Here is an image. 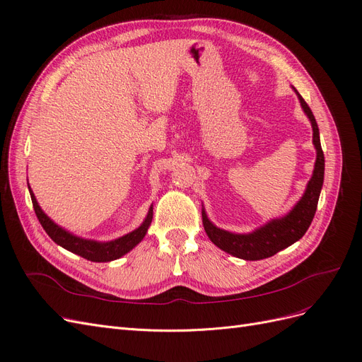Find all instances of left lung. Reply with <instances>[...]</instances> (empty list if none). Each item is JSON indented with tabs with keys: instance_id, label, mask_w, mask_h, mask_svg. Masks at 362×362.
<instances>
[{
	"instance_id": "1",
	"label": "left lung",
	"mask_w": 362,
	"mask_h": 362,
	"mask_svg": "<svg viewBox=\"0 0 362 362\" xmlns=\"http://www.w3.org/2000/svg\"><path fill=\"white\" fill-rule=\"evenodd\" d=\"M294 92L298 95L303 112L308 116L313 127V144L317 152L313 177L308 181V184H306L303 196L299 199V202L291 208V211L288 214L279 218H272L270 222L249 234H234L217 228L210 222V218L206 217V213L202 208V223L208 238H210L217 247H221L233 257L242 258L246 261H257L273 257L278 254L279 250L291 246L293 243L298 242L299 238H302L303 234L306 233V229L310 228L313 222L323 185L325 156L320 145L319 127H317L311 108L305 103V100L299 95L298 90L294 89Z\"/></svg>"
}]
</instances>
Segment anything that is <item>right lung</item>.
Returning a JSON list of instances; mask_svg holds the SVG:
<instances>
[{"label":"right lung","instance_id":"add662e5","mask_svg":"<svg viewBox=\"0 0 362 362\" xmlns=\"http://www.w3.org/2000/svg\"><path fill=\"white\" fill-rule=\"evenodd\" d=\"M30 190V196H31V202H33V208H35V213L39 218L40 225L45 229L47 234L52 238V242H56L57 245H60L62 247H64L66 250L72 252V254L80 255L86 259L93 261V262H107V261H113L117 259L122 255L128 254V252L136 247L144 237L148 233V228L152 222V206L149 208L148 216L137 229H134L133 233H129L127 235L119 237L116 240H112V242H95V240H87V238H81L78 235H74L66 229H63L62 226H59L57 223H54L51 218L42 211V208L39 206L35 193Z\"/></svg>","mask_w":362,"mask_h":362}]
</instances>
